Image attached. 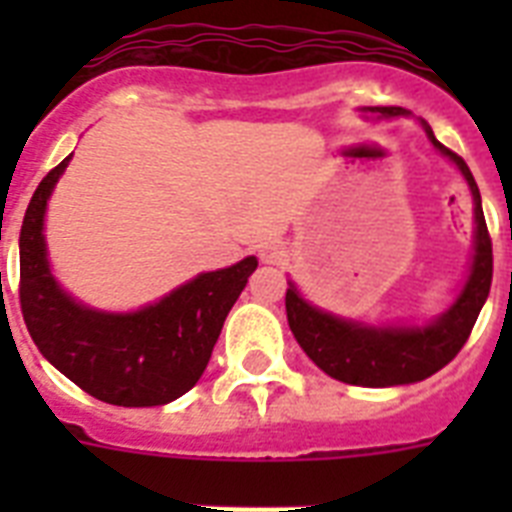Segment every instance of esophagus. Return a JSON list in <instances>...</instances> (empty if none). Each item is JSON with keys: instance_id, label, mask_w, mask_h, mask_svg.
<instances>
[{"instance_id": "obj_1", "label": "esophagus", "mask_w": 512, "mask_h": 512, "mask_svg": "<svg viewBox=\"0 0 512 512\" xmlns=\"http://www.w3.org/2000/svg\"><path fill=\"white\" fill-rule=\"evenodd\" d=\"M257 255H260V260L268 265H279L284 257H287V244L281 239H268L263 241L260 247H257Z\"/></svg>"}]
</instances>
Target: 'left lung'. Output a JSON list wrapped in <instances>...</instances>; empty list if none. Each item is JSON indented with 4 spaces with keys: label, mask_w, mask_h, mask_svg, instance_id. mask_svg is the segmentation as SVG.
I'll return each mask as SVG.
<instances>
[{
    "label": "left lung",
    "mask_w": 512,
    "mask_h": 512,
    "mask_svg": "<svg viewBox=\"0 0 512 512\" xmlns=\"http://www.w3.org/2000/svg\"><path fill=\"white\" fill-rule=\"evenodd\" d=\"M366 111L382 116V119L406 116V108L401 106H374ZM422 127L428 132L433 148L449 156L460 167L470 185V193H473V204H476L473 268H470L468 281L452 308L441 313L436 321H430L428 327L374 329L358 324V321L337 319L332 313L305 303L295 284H289L287 321L292 335L321 372H327L329 377L340 382H348V385H361V388L409 385V382H420L430 374H436L438 369H444L468 342L473 324H476L478 313L484 308L489 289H492V239H489V228H486L476 180L470 175L462 156L438 143L428 122H422Z\"/></svg>",
    "instance_id": "1"
}]
</instances>
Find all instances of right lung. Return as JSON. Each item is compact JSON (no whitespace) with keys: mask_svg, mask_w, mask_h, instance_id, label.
<instances>
[{"mask_svg":"<svg viewBox=\"0 0 512 512\" xmlns=\"http://www.w3.org/2000/svg\"><path fill=\"white\" fill-rule=\"evenodd\" d=\"M71 159V156H68ZM68 159L47 172L20 225V311L28 335L58 372L114 406H162L199 382L223 321L257 268L255 257L199 273L135 313L79 305L58 287L44 247V209Z\"/></svg>","mask_w":512,"mask_h":512,"instance_id":"obj_1","label":"right lung"}]
</instances>
